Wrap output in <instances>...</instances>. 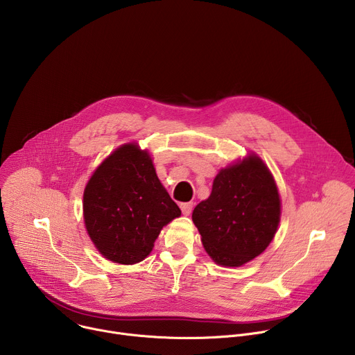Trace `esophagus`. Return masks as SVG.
I'll use <instances>...</instances> for the list:
<instances>
[{
    "mask_svg": "<svg viewBox=\"0 0 355 355\" xmlns=\"http://www.w3.org/2000/svg\"><path fill=\"white\" fill-rule=\"evenodd\" d=\"M192 209H193V204H192V202H185V204H181V211H182V214H184L185 216H189L191 212H192Z\"/></svg>",
    "mask_w": 355,
    "mask_h": 355,
    "instance_id": "esophagus-1",
    "label": "esophagus"
}]
</instances>
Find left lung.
<instances>
[{"label":"left lung","mask_w":355,"mask_h":355,"mask_svg":"<svg viewBox=\"0 0 355 355\" xmlns=\"http://www.w3.org/2000/svg\"><path fill=\"white\" fill-rule=\"evenodd\" d=\"M279 216L278 188L256 155L222 168L209 198L192 212L207 252L225 267H240L260 256L275 236Z\"/></svg>","instance_id":"left-lung-1"}]
</instances>
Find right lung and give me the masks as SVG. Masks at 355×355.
Instances as JSON below:
<instances>
[{
  "instance_id": "obj_1",
  "label": "right lung",
  "mask_w": 355,
  "mask_h": 355,
  "mask_svg": "<svg viewBox=\"0 0 355 355\" xmlns=\"http://www.w3.org/2000/svg\"><path fill=\"white\" fill-rule=\"evenodd\" d=\"M83 209L98 251L126 266L144 260L163 226L181 215L150 155L136 143L121 146L101 163L84 189Z\"/></svg>"
}]
</instances>
